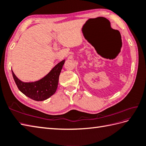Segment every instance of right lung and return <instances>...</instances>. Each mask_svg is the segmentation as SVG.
<instances>
[{
	"label": "right lung",
	"mask_w": 146,
	"mask_h": 146,
	"mask_svg": "<svg viewBox=\"0 0 146 146\" xmlns=\"http://www.w3.org/2000/svg\"><path fill=\"white\" fill-rule=\"evenodd\" d=\"M65 60L61 61L52 68L47 75L37 82L25 83L19 80L12 71V76L19 90L27 97L36 101L48 99L56 91L59 76Z\"/></svg>",
	"instance_id": "add662e5"
}]
</instances>
